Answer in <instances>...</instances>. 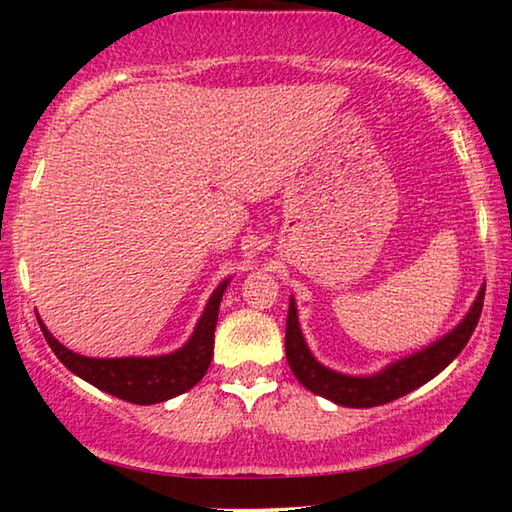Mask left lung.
Returning a JSON list of instances; mask_svg holds the SVG:
<instances>
[{
  "mask_svg": "<svg viewBox=\"0 0 512 512\" xmlns=\"http://www.w3.org/2000/svg\"><path fill=\"white\" fill-rule=\"evenodd\" d=\"M482 300H485V289H480L473 307L459 321V326H454L450 333L433 342V345L424 347L422 352L389 363L387 368L375 375L356 377L342 375L314 359L303 333H300L298 310L291 298L289 317H286V361H289L298 382L305 389H310L312 394L324 396L328 401L345 405V408H375V405L391 403L422 387L457 359L461 349L466 347L468 338L473 335L475 326H478Z\"/></svg>",
  "mask_w": 512,
  "mask_h": 512,
  "instance_id": "obj_1",
  "label": "left lung"
}]
</instances>
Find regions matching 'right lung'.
Listing matches in <instances>:
<instances>
[{
  "instance_id": "right-lung-1",
  "label": "right lung",
  "mask_w": 512,
  "mask_h": 512,
  "mask_svg": "<svg viewBox=\"0 0 512 512\" xmlns=\"http://www.w3.org/2000/svg\"><path fill=\"white\" fill-rule=\"evenodd\" d=\"M230 279L216 286L195 331L177 352L163 356H125V359H90L76 354L53 338L39 317L48 347L55 356L79 375L81 380L128 403L151 405L184 394L205 377L214 356V328L219 319V305Z\"/></svg>"
}]
</instances>
